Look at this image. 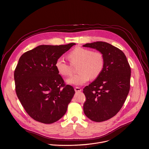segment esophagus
Listing matches in <instances>:
<instances>
[{
  "label": "esophagus",
  "mask_w": 149,
  "mask_h": 149,
  "mask_svg": "<svg viewBox=\"0 0 149 149\" xmlns=\"http://www.w3.org/2000/svg\"><path fill=\"white\" fill-rule=\"evenodd\" d=\"M81 90H82V89L80 87H76L75 88V91H78V92H79V91H81Z\"/></svg>",
  "instance_id": "1"
}]
</instances>
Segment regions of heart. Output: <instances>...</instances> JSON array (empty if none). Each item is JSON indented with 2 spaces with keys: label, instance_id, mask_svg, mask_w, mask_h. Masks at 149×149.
<instances>
[{
  "label": "heart",
  "instance_id": "b5f03b06",
  "mask_svg": "<svg viewBox=\"0 0 149 149\" xmlns=\"http://www.w3.org/2000/svg\"><path fill=\"white\" fill-rule=\"evenodd\" d=\"M72 63L79 62L77 74L66 79V83L74 86H82L91 78H96L102 72L104 65V56L99 51L77 47L70 53ZM55 66L58 72L62 75H70L72 72L71 66L64 57L61 56L56 61Z\"/></svg>",
  "mask_w": 149,
  "mask_h": 149
}]
</instances>
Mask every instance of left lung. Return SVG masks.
<instances>
[{"label": "left lung", "mask_w": 149, "mask_h": 149, "mask_svg": "<svg viewBox=\"0 0 149 149\" xmlns=\"http://www.w3.org/2000/svg\"><path fill=\"white\" fill-rule=\"evenodd\" d=\"M83 46L96 49L104 56L102 72L83 89L85 115L93 121L103 122L123 107L130 91L131 68L124 52L109 43L97 42Z\"/></svg>", "instance_id": "1"}]
</instances>
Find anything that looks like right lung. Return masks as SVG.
I'll use <instances>...</instances> for the list:
<instances>
[{"instance_id":"obj_1","label":"right lung","mask_w":149,"mask_h":149,"mask_svg":"<svg viewBox=\"0 0 149 149\" xmlns=\"http://www.w3.org/2000/svg\"><path fill=\"white\" fill-rule=\"evenodd\" d=\"M75 43L40 45L24 53L14 72L15 91L24 109L33 119L52 124L66 113L74 94L56 70L57 59Z\"/></svg>"}]
</instances>
